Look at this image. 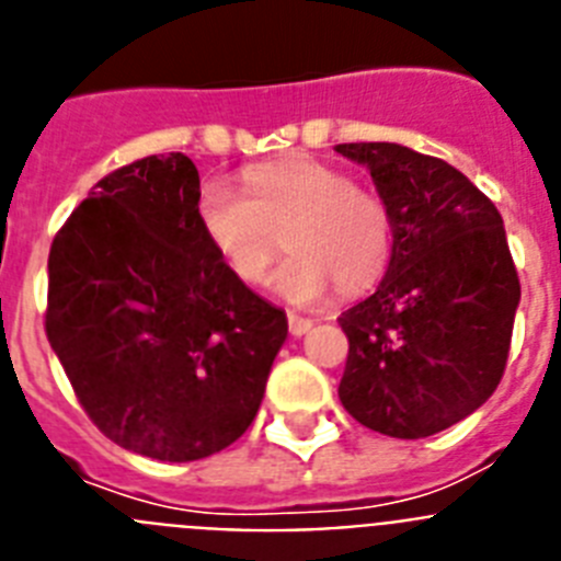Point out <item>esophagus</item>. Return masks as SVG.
I'll return each mask as SVG.
<instances>
[{
	"instance_id": "34e87169",
	"label": "esophagus",
	"mask_w": 561,
	"mask_h": 561,
	"mask_svg": "<svg viewBox=\"0 0 561 561\" xmlns=\"http://www.w3.org/2000/svg\"><path fill=\"white\" fill-rule=\"evenodd\" d=\"M311 325H314V320H309V317L289 314V331H291V336H304V334H309Z\"/></svg>"
}]
</instances>
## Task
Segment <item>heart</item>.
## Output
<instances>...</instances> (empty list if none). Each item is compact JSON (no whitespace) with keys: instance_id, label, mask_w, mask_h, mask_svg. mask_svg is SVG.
Here are the masks:
<instances>
[{"instance_id":"obj_1","label":"heart","mask_w":561,"mask_h":561,"mask_svg":"<svg viewBox=\"0 0 561 561\" xmlns=\"http://www.w3.org/2000/svg\"><path fill=\"white\" fill-rule=\"evenodd\" d=\"M196 221L221 264L244 284H261L280 250L291 255L275 275L289 304H317L331 284L345 295L374 286L390 261L388 205L345 171L320 160L264 162L244 171V193L207 182Z\"/></svg>"}]
</instances>
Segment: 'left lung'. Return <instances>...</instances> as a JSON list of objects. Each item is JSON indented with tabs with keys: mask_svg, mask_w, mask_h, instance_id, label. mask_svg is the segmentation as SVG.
<instances>
[{
	"mask_svg": "<svg viewBox=\"0 0 561 561\" xmlns=\"http://www.w3.org/2000/svg\"><path fill=\"white\" fill-rule=\"evenodd\" d=\"M370 171L393 225L390 264L342 311L340 401L362 427L427 438L483 404L503 379L519 277L503 219L458 168L396 142H342Z\"/></svg>",
	"mask_w": 561,
	"mask_h": 561,
	"instance_id": "left-lung-1",
	"label": "left lung"
}]
</instances>
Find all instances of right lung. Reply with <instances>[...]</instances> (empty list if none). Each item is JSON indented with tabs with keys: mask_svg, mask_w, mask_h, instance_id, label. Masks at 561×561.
<instances>
[{
	"mask_svg": "<svg viewBox=\"0 0 561 561\" xmlns=\"http://www.w3.org/2000/svg\"><path fill=\"white\" fill-rule=\"evenodd\" d=\"M185 153L103 176L49 247L44 329L81 408L146 458L199 460L247 433L289 323L210 250Z\"/></svg>",
	"mask_w": 561,
	"mask_h": 561,
	"instance_id": "obj_1",
	"label": "right lung"
}]
</instances>
